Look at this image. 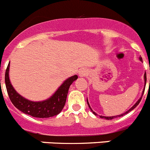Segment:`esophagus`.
Masks as SVG:
<instances>
[{
    "mask_svg": "<svg viewBox=\"0 0 150 150\" xmlns=\"http://www.w3.org/2000/svg\"><path fill=\"white\" fill-rule=\"evenodd\" d=\"M79 76H85V70H81V71H79Z\"/></svg>",
    "mask_w": 150,
    "mask_h": 150,
    "instance_id": "obj_1",
    "label": "esophagus"
}]
</instances>
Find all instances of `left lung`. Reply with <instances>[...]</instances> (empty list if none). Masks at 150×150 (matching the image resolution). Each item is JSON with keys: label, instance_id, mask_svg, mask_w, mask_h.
<instances>
[{"label": "left lung", "instance_id": "8db88e82", "mask_svg": "<svg viewBox=\"0 0 150 150\" xmlns=\"http://www.w3.org/2000/svg\"><path fill=\"white\" fill-rule=\"evenodd\" d=\"M139 59H140V60H141V61H142V57H139ZM144 80H145V85H146V73H145V74H144ZM144 90H145V89H144ZM144 91H143V94H144ZM142 97L140 98V99H138V102H137L136 103H135V105H134L133 106H132V108H131L129 110H127V112H125V113H124V114H122V115H115V116H100V117H101V118H104V119H108V120H111V119H114V118H116V117H118V116H122V115H125V114L128 113V112H129V111L132 110H133L134 108H136V107L138 106V104L140 103V102H141V100H142ZM87 102H88V106H89V108H91V107H90V105H89V103H88V99H87ZM93 112V113L95 114V115H96V114L95 112Z\"/></svg>", "mask_w": 150, "mask_h": 150}]
</instances>
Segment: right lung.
<instances>
[{
	"mask_svg": "<svg viewBox=\"0 0 150 150\" xmlns=\"http://www.w3.org/2000/svg\"><path fill=\"white\" fill-rule=\"evenodd\" d=\"M8 69L9 63L6 70L5 83L10 100L18 110L36 118H49L59 114L66 102L70 86L78 78L76 75L71 76L64 82L50 99L43 102H35L24 99L15 91L8 79Z\"/></svg>",
	"mask_w": 150,
	"mask_h": 150,
	"instance_id": "1",
	"label": "right lung"
}]
</instances>
